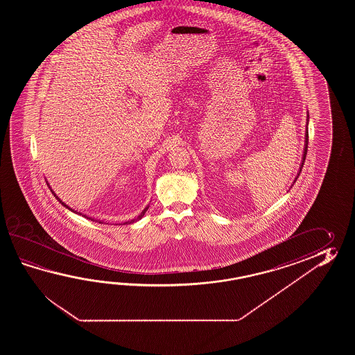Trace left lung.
Instances as JSON below:
<instances>
[{"label":"left lung","mask_w":355,"mask_h":355,"mask_svg":"<svg viewBox=\"0 0 355 355\" xmlns=\"http://www.w3.org/2000/svg\"><path fill=\"white\" fill-rule=\"evenodd\" d=\"M307 121H309V119H307ZM307 148H309V130L306 132V146H304V152H303V161H302V165L301 167H300V173H298V176H300V174H301L302 171V167H303V164H304V159H306V155H307ZM297 176V178H298ZM295 178V179H297Z\"/></svg>","instance_id":"left-lung-1"}]
</instances>
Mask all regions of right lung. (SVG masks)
<instances>
[{
	"label": "right lung",
	"instance_id": "1",
	"mask_svg": "<svg viewBox=\"0 0 355 355\" xmlns=\"http://www.w3.org/2000/svg\"><path fill=\"white\" fill-rule=\"evenodd\" d=\"M52 193H53V194H54L53 190H52ZM54 196H55V198H57V199H58V202H60V203L63 204V205H64V207H66V208H68V209H69V211H72V209H71V208H69V207H68V205H66V204L63 203V202H62V200H60V198H58V196H55V194H54ZM148 207H150V205H148ZM148 207H146V208H144V211H142V213H141V214H139V216H138V217H137L136 219H132V220H130V222H127V223H133V222H136V220H138V219L142 218V217H144V213H146V211H147V209H148ZM75 213H76V211H75ZM78 214H81V213H78ZM85 217H86V216H85ZM89 219H91V220H94V219H92V218H89Z\"/></svg>",
	"mask_w": 355,
	"mask_h": 355
}]
</instances>
